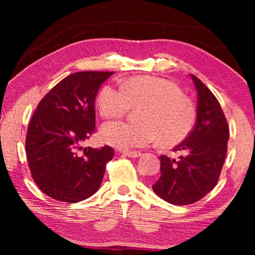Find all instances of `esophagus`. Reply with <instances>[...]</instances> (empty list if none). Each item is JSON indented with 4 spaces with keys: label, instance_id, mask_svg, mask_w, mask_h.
<instances>
[{
    "label": "esophagus",
    "instance_id": "1",
    "mask_svg": "<svg viewBox=\"0 0 255 255\" xmlns=\"http://www.w3.org/2000/svg\"><path fill=\"white\" fill-rule=\"evenodd\" d=\"M123 154L125 156H128V158H139L141 153L138 151H123Z\"/></svg>",
    "mask_w": 255,
    "mask_h": 255
}]
</instances>
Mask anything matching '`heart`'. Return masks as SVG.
<instances>
[{"label": "heart", "mask_w": 255, "mask_h": 255, "mask_svg": "<svg viewBox=\"0 0 255 255\" xmlns=\"http://www.w3.org/2000/svg\"><path fill=\"white\" fill-rule=\"evenodd\" d=\"M132 107L139 108L138 121L132 124L109 121L101 128V139L120 148L145 147L159 140L173 146L182 141L193 130L196 110L176 83L169 80L144 76L125 83L124 87L108 85L99 95L103 117H118Z\"/></svg>", "instance_id": "obj_1"}]
</instances>
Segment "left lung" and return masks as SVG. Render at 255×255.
Wrapping results in <instances>:
<instances>
[{
    "mask_svg": "<svg viewBox=\"0 0 255 255\" xmlns=\"http://www.w3.org/2000/svg\"><path fill=\"white\" fill-rule=\"evenodd\" d=\"M197 92L196 124L189 135L174 147L179 159L160 156V179L153 191L176 205L193 204L214 189L224 165L230 131L221 104L210 89L190 74Z\"/></svg>",
    "mask_w": 255,
    "mask_h": 255,
    "instance_id": "8db88e82",
    "label": "left lung"
}]
</instances>
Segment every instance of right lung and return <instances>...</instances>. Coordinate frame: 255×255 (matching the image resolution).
<instances>
[{"label": "right lung", "mask_w": 255, "mask_h": 255, "mask_svg": "<svg viewBox=\"0 0 255 255\" xmlns=\"http://www.w3.org/2000/svg\"><path fill=\"white\" fill-rule=\"evenodd\" d=\"M113 72H79L54 86L38 104L25 141L27 163L39 189L76 203L99 190L114 149L83 147L95 131V99Z\"/></svg>", "instance_id": "1"}]
</instances>
